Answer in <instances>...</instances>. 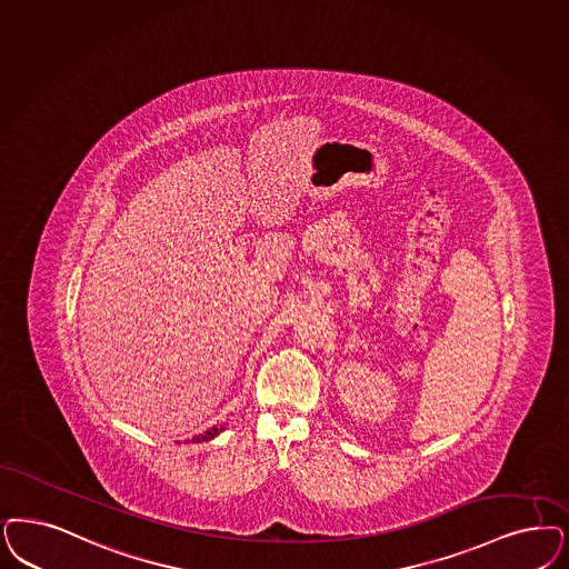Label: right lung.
Instances as JSON below:
<instances>
[{
    "mask_svg": "<svg viewBox=\"0 0 569 569\" xmlns=\"http://www.w3.org/2000/svg\"><path fill=\"white\" fill-rule=\"evenodd\" d=\"M224 427L227 425H214L212 429H208L206 432H201V435H196L193 439H191V443H203V441H210V439H214L216 435H220V432L224 431ZM189 443V441H187Z\"/></svg>",
    "mask_w": 569,
    "mask_h": 569,
    "instance_id": "right-lung-1",
    "label": "right lung"
}]
</instances>
